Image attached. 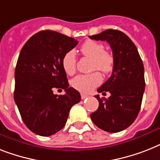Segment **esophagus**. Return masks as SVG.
Wrapping results in <instances>:
<instances>
[{
    "instance_id": "34e87169",
    "label": "esophagus",
    "mask_w": 160,
    "mask_h": 160,
    "mask_svg": "<svg viewBox=\"0 0 160 160\" xmlns=\"http://www.w3.org/2000/svg\"><path fill=\"white\" fill-rule=\"evenodd\" d=\"M89 98V95H86V94L81 93V98H82V99H85V98Z\"/></svg>"
}]
</instances>
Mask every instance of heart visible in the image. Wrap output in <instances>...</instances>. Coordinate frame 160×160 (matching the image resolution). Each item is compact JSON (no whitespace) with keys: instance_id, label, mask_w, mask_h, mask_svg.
I'll list each match as a JSON object with an SVG mask.
<instances>
[{"instance_id":"1","label":"heart","mask_w":160,"mask_h":160,"mask_svg":"<svg viewBox=\"0 0 160 160\" xmlns=\"http://www.w3.org/2000/svg\"><path fill=\"white\" fill-rule=\"evenodd\" d=\"M82 55L92 58L91 69L98 70L107 75L112 72L114 67V58L112 53L104 51L102 43L93 40H87L80 48ZM62 68L67 75H73L76 70V58L73 51H69L64 54L62 59ZM101 82V76L98 72L91 74H80L71 80L73 88L83 93H89Z\"/></svg>"}]
</instances>
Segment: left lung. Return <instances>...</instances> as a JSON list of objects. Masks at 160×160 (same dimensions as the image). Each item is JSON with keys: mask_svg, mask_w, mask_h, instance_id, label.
Masks as SVG:
<instances>
[{"mask_svg": "<svg viewBox=\"0 0 160 160\" xmlns=\"http://www.w3.org/2000/svg\"><path fill=\"white\" fill-rule=\"evenodd\" d=\"M89 37L108 42L114 58L111 76L97 89L111 95L108 98L94 96L99 104L90 118L105 132H119L132 125L141 109L145 86L143 62L134 42L121 31L107 29Z\"/></svg>", "mask_w": 160, "mask_h": 160, "instance_id": "1", "label": "left lung"}]
</instances>
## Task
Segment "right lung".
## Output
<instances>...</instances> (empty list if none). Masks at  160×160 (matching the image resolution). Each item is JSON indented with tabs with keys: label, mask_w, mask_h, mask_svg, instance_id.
Returning <instances> with one entry per match:
<instances>
[{
	"label": "right lung",
	"mask_w": 160,
	"mask_h": 160,
	"mask_svg": "<svg viewBox=\"0 0 160 160\" xmlns=\"http://www.w3.org/2000/svg\"><path fill=\"white\" fill-rule=\"evenodd\" d=\"M78 41L56 31L33 35L22 48L15 71L14 99L23 122L33 133L49 136L66 125L71 107L80 102V93L69 87L62 68L64 54ZM65 89L64 96L53 93Z\"/></svg>",
	"instance_id": "right-lung-1"
}]
</instances>
